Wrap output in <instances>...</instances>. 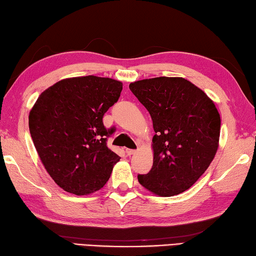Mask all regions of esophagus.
I'll return each instance as SVG.
<instances>
[{"mask_svg":"<svg viewBox=\"0 0 256 256\" xmlns=\"http://www.w3.org/2000/svg\"><path fill=\"white\" fill-rule=\"evenodd\" d=\"M135 153H136L135 150H129V148L126 150V154H127L128 156H132V155H134Z\"/></svg>","mask_w":256,"mask_h":256,"instance_id":"1","label":"esophagus"}]
</instances>
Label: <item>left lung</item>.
<instances>
[{
  "mask_svg": "<svg viewBox=\"0 0 256 256\" xmlns=\"http://www.w3.org/2000/svg\"><path fill=\"white\" fill-rule=\"evenodd\" d=\"M129 88L153 120L154 160L138 182L160 196L180 194L199 180L219 146L220 116L202 90L183 78L136 80Z\"/></svg>",
  "mask_w": 256,
  "mask_h": 256,
  "instance_id": "1",
  "label": "left lung"
}]
</instances>
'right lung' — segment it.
Wrapping results in <instances>:
<instances>
[{
	"label": "right lung",
	"instance_id": "1",
	"mask_svg": "<svg viewBox=\"0 0 256 256\" xmlns=\"http://www.w3.org/2000/svg\"><path fill=\"white\" fill-rule=\"evenodd\" d=\"M122 83L109 78L62 80L40 94L29 129L40 160L62 190L85 196L100 190L120 158L108 148L102 118L118 101Z\"/></svg>",
	"mask_w": 256,
	"mask_h": 256
}]
</instances>
